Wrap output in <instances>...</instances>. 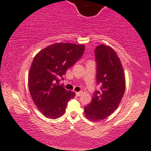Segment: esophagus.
<instances>
[{
  "label": "esophagus",
  "instance_id": "obj_1",
  "mask_svg": "<svg viewBox=\"0 0 151 151\" xmlns=\"http://www.w3.org/2000/svg\"><path fill=\"white\" fill-rule=\"evenodd\" d=\"M82 94H83V92L80 91V92H76V95H77V96H80L82 95Z\"/></svg>",
  "mask_w": 151,
  "mask_h": 151
}]
</instances>
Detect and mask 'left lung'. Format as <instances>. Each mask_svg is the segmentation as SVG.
<instances>
[{"label":"left lung","mask_w":151,"mask_h":151,"mask_svg":"<svg viewBox=\"0 0 151 151\" xmlns=\"http://www.w3.org/2000/svg\"><path fill=\"white\" fill-rule=\"evenodd\" d=\"M94 54L100 90L94 92L92 101L84 107V112L90 121L98 122L106 119L119 106L125 92V76L120 59L111 47L98 45Z\"/></svg>","instance_id":"8db88e82"}]
</instances>
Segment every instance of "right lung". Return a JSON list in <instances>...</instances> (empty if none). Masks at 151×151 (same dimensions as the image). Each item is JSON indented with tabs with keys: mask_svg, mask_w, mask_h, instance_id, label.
<instances>
[{
	"mask_svg": "<svg viewBox=\"0 0 151 151\" xmlns=\"http://www.w3.org/2000/svg\"><path fill=\"white\" fill-rule=\"evenodd\" d=\"M84 50V45L57 43L41 50L34 58L28 74L29 90L34 103L45 117L61 116L68 102L75 96L59 82Z\"/></svg>",
	"mask_w": 151,
	"mask_h": 151,
	"instance_id": "1",
	"label": "right lung"
}]
</instances>
